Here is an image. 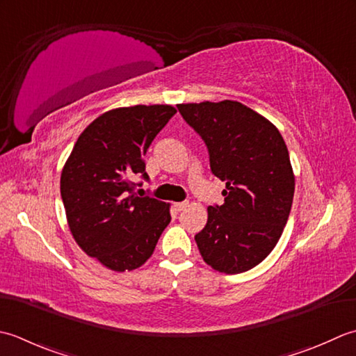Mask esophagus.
I'll return each instance as SVG.
<instances>
[{
  "label": "esophagus",
  "instance_id": "obj_1",
  "mask_svg": "<svg viewBox=\"0 0 356 356\" xmlns=\"http://www.w3.org/2000/svg\"><path fill=\"white\" fill-rule=\"evenodd\" d=\"M187 206H188V202H186V201H183V202H175V204H173V207H175L177 210H184Z\"/></svg>",
  "mask_w": 356,
  "mask_h": 356
}]
</instances>
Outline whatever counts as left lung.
Masks as SVG:
<instances>
[{"instance_id": "left-lung-1", "label": "left lung", "mask_w": 356, "mask_h": 356, "mask_svg": "<svg viewBox=\"0 0 356 356\" xmlns=\"http://www.w3.org/2000/svg\"><path fill=\"white\" fill-rule=\"evenodd\" d=\"M206 143L210 170L221 181L224 204L207 207L195 241L202 259L222 273L258 266L277 245L292 209L295 177L280 130L238 101L178 104Z\"/></svg>"}]
</instances>
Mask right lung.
Instances as JSON below:
<instances>
[{"mask_svg":"<svg viewBox=\"0 0 356 356\" xmlns=\"http://www.w3.org/2000/svg\"><path fill=\"white\" fill-rule=\"evenodd\" d=\"M177 108L118 107L79 135L61 172L69 229L87 255L115 272L134 270L152 257L170 222L168 202L135 193L149 179L144 155Z\"/></svg>","mask_w":356,"mask_h":356,"instance_id":"1","label":"right lung"}]
</instances>
